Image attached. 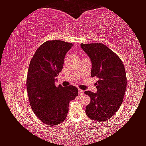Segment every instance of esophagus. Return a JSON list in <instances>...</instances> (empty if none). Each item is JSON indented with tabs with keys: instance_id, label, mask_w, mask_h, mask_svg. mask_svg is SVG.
Here are the masks:
<instances>
[{
	"instance_id": "34e87169",
	"label": "esophagus",
	"mask_w": 146,
	"mask_h": 146,
	"mask_svg": "<svg viewBox=\"0 0 146 146\" xmlns=\"http://www.w3.org/2000/svg\"><path fill=\"white\" fill-rule=\"evenodd\" d=\"M79 95H82L84 94V90H80V89H79Z\"/></svg>"
}]
</instances>
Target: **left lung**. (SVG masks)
Returning a JSON list of instances; mask_svg holds the SVG:
<instances>
[{"label":"left lung","mask_w":146,"mask_h":146,"mask_svg":"<svg viewBox=\"0 0 146 146\" xmlns=\"http://www.w3.org/2000/svg\"><path fill=\"white\" fill-rule=\"evenodd\" d=\"M92 63L91 76L98 77L97 92H84L90 98L86 114L94 121L104 122L120 108L127 87L124 64L118 56L102 43L80 44Z\"/></svg>","instance_id":"1"}]
</instances>
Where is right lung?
Returning a JSON list of instances; mask_svg holds the SVG:
<instances>
[{"mask_svg": "<svg viewBox=\"0 0 146 146\" xmlns=\"http://www.w3.org/2000/svg\"><path fill=\"white\" fill-rule=\"evenodd\" d=\"M73 45L63 40L46 41L36 50L29 64L26 85L30 105L47 125L62 123L67 117L69 102L78 96L77 87L55 85L66 54Z\"/></svg>", "mask_w": 146, "mask_h": 146, "instance_id": "add662e5", "label": "right lung"}]
</instances>
